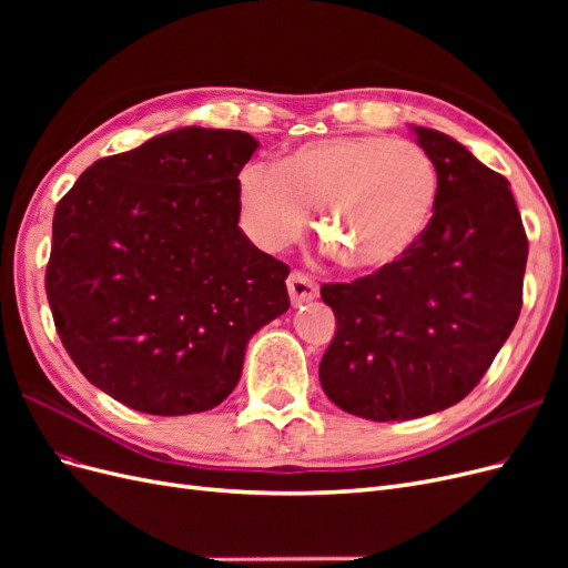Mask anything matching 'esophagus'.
Listing matches in <instances>:
<instances>
[{"label": "esophagus", "instance_id": "esophagus-1", "mask_svg": "<svg viewBox=\"0 0 568 568\" xmlns=\"http://www.w3.org/2000/svg\"><path fill=\"white\" fill-rule=\"evenodd\" d=\"M286 286H288L291 303H294V305L311 303V301H315L317 294H320V288H317L315 280L307 277L305 272H291L288 280H286Z\"/></svg>", "mask_w": 568, "mask_h": 568}]
</instances>
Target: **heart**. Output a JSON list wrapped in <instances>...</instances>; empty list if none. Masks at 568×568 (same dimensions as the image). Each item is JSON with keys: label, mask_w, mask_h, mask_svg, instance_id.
<instances>
[{"label": "heart", "mask_w": 568, "mask_h": 568, "mask_svg": "<svg viewBox=\"0 0 568 568\" xmlns=\"http://www.w3.org/2000/svg\"><path fill=\"white\" fill-rule=\"evenodd\" d=\"M244 227L265 251L294 244L317 211V232L357 272L386 270L415 248L440 194L434 159L409 140L338 134L248 163L236 180Z\"/></svg>", "instance_id": "obj_1"}]
</instances>
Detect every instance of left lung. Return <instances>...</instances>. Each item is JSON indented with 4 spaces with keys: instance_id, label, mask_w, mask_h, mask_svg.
I'll return each instance as SVG.
<instances>
[{
    "instance_id": "1",
    "label": "left lung",
    "mask_w": 568,
    "mask_h": 568,
    "mask_svg": "<svg viewBox=\"0 0 568 568\" xmlns=\"http://www.w3.org/2000/svg\"><path fill=\"white\" fill-rule=\"evenodd\" d=\"M412 130L440 175L432 225L400 263L320 291L336 317L320 384L334 405L372 422L459 403L521 313L528 239L509 182L453 136Z\"/></svg>"
}]
</instances>
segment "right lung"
Here are the masks:
<instances>
[{
  "instance_id": "obj_1",
  "label": "right lung",
  "mask_w": 568,
  "mask_h": 568,
  "mask_svg": "<svg viewBox=\"0 0 568 568\" xmlns=\"http://www.w3.org/2000/svg\"><path fill=\"white\" fill-rule=\"evenodd\" d=\"M248 132L180 128L84 170L54 213L47 298L88 382L180 417L239 384L251 336L288 311V267L239 227Z\"/></svg>"
}]
</instances>
